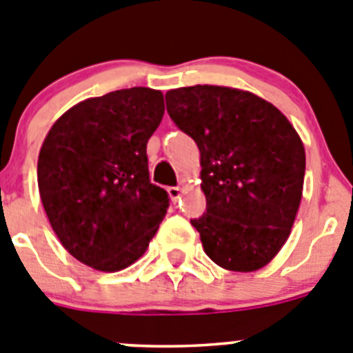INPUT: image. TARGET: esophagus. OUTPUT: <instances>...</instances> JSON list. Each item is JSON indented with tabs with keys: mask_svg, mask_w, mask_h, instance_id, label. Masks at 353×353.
I'll return each mask as SVG.
<instances>
[{
	"mask_svg": "<svg viewBox=\"0 0 353 353\" xmlns=\"http://www.w3.org/2000/svg\"><path fill=\"white\" fill-rule=\"evenodd\" d=\"M167 192H169V195H170V199H172V202H176V200L181 196V188H179V186H169V188H167Z\"/></svg>",
	"mask_w": 353,
	"mask_h": 353,
	"instance_id": "obj_1",
	"label": "esophagus"
}]
</instances>
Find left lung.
<instances>
[{"instance_id": "obj_1", "label": "left lung", "mask_w": 353, "mask_h": 353, "mask_svg": "<svg viewBox=\"0 0 353 353\" xmlns=\"http://www.w3.org/2000/svg\"><path fill=\"white\" fill-rule=\"evenodd\" d=\"M177 128L195 141L205 212L192 225L209 259L228 271L268 265L290 236L303 196L306 154L269 101L221 85L165 94Z\"/></svg>"}]
</instances>
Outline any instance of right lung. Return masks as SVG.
I'll list each match as a JSON object with an SVG mask.
<instances>
[{"mask_svg":"<svg viewBox=\"0 0 353 353\" xmlns=\"http://www.w3.org/2000/svg\"><path fill=\"white\" fill-rule=\"evenodd\" d=\"M163 94L130 88L90 98L54 123L38 154V190L70 255L98 271L141 259L169 209L149 179L148 141Z\"/></svg>","mask_w":353,"mask_h":353,"instance_id":"1","label":"right lung"}]
</instances>
